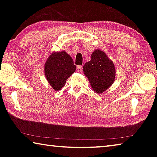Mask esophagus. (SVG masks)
<instances>
[{"mask_svg": "<svg viewBox=\"0 0 157 157\" xmlns=\"http://www.w3.org/2000/svg\"><path fill=\"white\" fill-rule=\"evenodd\" d=\"M82 66H78V67H77V68H78V71L79 73H82Z\"/></svg>", "mask_w": 157, "mask_h": 157, "instance_id": "34e87169", "label": "esophagus"}]
</instances>
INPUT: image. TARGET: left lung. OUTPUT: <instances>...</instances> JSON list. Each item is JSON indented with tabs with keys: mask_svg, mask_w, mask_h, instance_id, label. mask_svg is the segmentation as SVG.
I'll use <instances>...</instances> for the list:
<instances>
[{
	"mask_svg": "<svg viewBox=\"0 0 157 157\" xmlns=\"http://www.w3.org/2000/svg\"><path fill=\"white\" fill-rule=\"evenodd\" d=\"M83 71L93 90L97 94L104 92L115 80L116 70L113 63L100 50L93 52L91 61L84 65Z\"/></svg>",
	"mask_w": 157,
	"mask_h": 157,
	"instance_id": "8db88e82",
	"label": "left lung"
}]
</instances>
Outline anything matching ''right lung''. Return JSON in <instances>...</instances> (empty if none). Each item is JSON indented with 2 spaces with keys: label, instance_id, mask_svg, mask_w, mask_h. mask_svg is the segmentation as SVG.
<instances>
[{
  "label": "right lung",
  "instance_id": "right-lung-1",
  "mask_svg": "<svg viewBox=\"0 0 157 157\" xmlns=\"http://www.w3.org/2000/svg\"><path fill=\"white\" fill-rule=\"evenodd\" d=\"M76 70L73 60L65 51L53 52L45 64V75L48 82L55 91L64 86L67 79Z\"/></svg>",
  "mask_w": 157,
  "mask_h": 157
}]
</instances>
